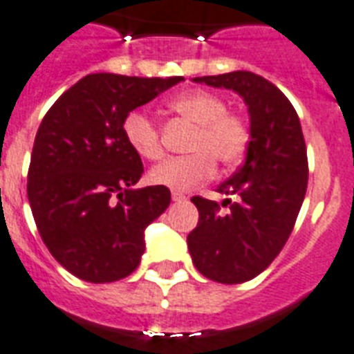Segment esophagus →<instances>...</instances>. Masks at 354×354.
Here are the masks:
<instances>
[{
    "label": "esophagus",
    "mask_w": 354,
    "mask_h": 354,
    "mask_svg": "<svg viewBox=\"0 0 354 354\" xmlns=\"http://www.w3.org/2000/svg\"><path fill=\"white\" fill-rule=\"evenodd\" d=\"M172 202H185V194H182V192L178 191H172Z\"/></svg>",
    "instance_id": "34e87169"
}]
</instances>
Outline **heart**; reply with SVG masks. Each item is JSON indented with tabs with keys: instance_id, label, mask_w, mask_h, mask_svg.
<instances>
[{
	"instance_id": "heart-1",
	"label": "heart",
	"mask_w": 354,
	"mask_h": 354,
	"mask_svg": "<svg viewBox=\"0 0 354 354\" xmlns=\"http://www.w3.org/2000/svg\"><path fill=\"white\" fill-rule=\"evenodd\" d=\"M169 111L194 125L187 156L169 158L149 171L152 185L167 187L172 191H189L211 178L214 163L234 167L245 156L251 131L245 118L227 111V102L220 94L209 91H191L172 97ZM122 132L125 142L136 156L158 160L162 156V140L156 122L147 112L131 111L123 118Z\"/></svg>"
}]
</instances>
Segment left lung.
I'll use <instances>...</instances> for the list:
<instances>
[{
  "label": "left lung",
  "mask_w": 354,
  "mask_h": 354,
  "mask_svg": "<svg viewBox=\"0 0 354 354\" xmlns=\"http://www.w3.org/2000/svg\"><path fill=\"white\" fill-rule=\"evenodd\" d=\"M209 87L231 88L243 97L251 118L245 163L218 192L222 206L194 196L196 229L187 236L192 263L220 283L258 277L280 254L291 234L307 191V151L300 120L277 85L249 71L194 77Z\"/></svg>",
  "instance_id": "obj_1"
}]
</instances>
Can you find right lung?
I'll list each match as a JSON object with an SVG mask.
<instances>
[{
    "mask_svg": "<svg viewBox=\"0 0 354 354\" xmlns=\"http://www.w3.org/2000/svg\"><path fill=\"white\" fill-rule=\"evenodd\" d=\"M180 82L182 76L88 74L43 118L28 167V203L43 243L74 277L107 283L140 266L145 229L167 209L171 191L132 189L143 163L122 123Z\"/></svg>",
    "mask_w": 354,
    "mask_h": 354,
    "instance_id": "obj_1",
    "label": "right lung"
}]
</instances>
